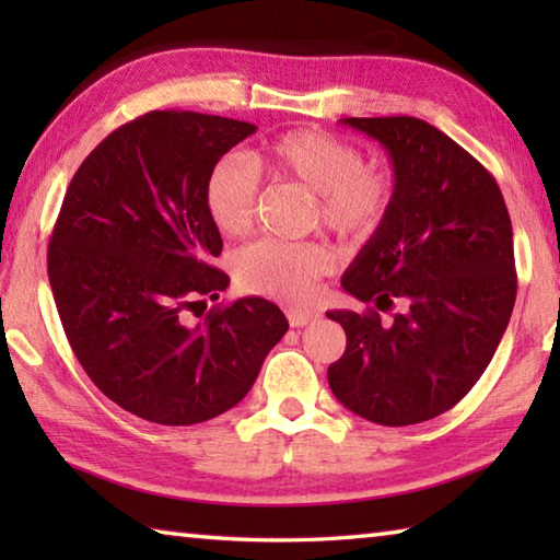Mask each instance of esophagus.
Here are the masks:
<instances>
[{
	"mask_svg": "<svg viewBox=\"0 0 560 560\" xmlns=\"http://www.w3.org/2000/svg\"><path fill=\"white\" fill-rule=\"evenodd\" d=\"M287 316H289V324L293 328H303V326L314 324V320L318 318L316 311H301V308H287Z\"/></svg>",
	"mask_w": 560,
	"mask_h": 560,
	"instance_id": "34e87169",
	"label": "esophagus"
}]
</instances>
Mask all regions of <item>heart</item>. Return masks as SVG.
<instances>
[{
  "instance_id": "obj_1",
  "label": "heart",
  "mask_w": 560,
  "mask_h": 560,
  "mask_svg": "<svg viewBox=\"0 0 560 560\" xmlns=\"http://www.w3.org/2000/svg\"><path fill=\"white\" fill-rule=\"evenodd\" d=\"M254 165L271 179H291L316 192L314 217L346 240H363L385 220L393 202V175L365 165V155L326 130H291L269 140ZM259 175L246 160L226 155L205 183V207L217 232L240 236L257 214ZM334 269V252L324 242L259 240L236 254V281L244 291L308 303L318 281Z\"/></svg>"
}]
</instances>
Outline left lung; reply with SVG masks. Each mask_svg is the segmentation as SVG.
<instances>
[{
	"label": "left lung",
	"mask_w": 560,
	"mask_h": 560,
	"mask_svg": "<svg viewBox=\"0 0 560 560\" xmlns=\"http://www.w3.org/2000/svg\"><path fill=\"white\" fill-rule=\"evenodd\" d=\"M340 122L387 150L395 189L340 279L373 306L326 314L348 338L328 385L350 412L405 428L457 405L494 358L516 301L514 232L497 179L430 122ZM393 305L401 308L383 325Z\"/></svg>",
	"instance_id": "left-lung-1"
}]
</instances>
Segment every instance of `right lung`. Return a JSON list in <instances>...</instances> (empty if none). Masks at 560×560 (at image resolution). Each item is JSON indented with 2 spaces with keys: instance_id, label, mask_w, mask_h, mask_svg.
Masks as SVG:
<instances>
[{
  "instance_id": "add662e5",
  "label": "right lung",
  "mask_w": 560,
  "mask_h": 560,
  "mask_svg": "<svg viewBox=\"0 0 560 560\" xmlns=\"http://www.w3.org/2000/svg\"><path fill=\"white\" fill-rule=\"evenodd\" d=\"M254 130L207 113H145L113 130L66 189L49 242L66 338L98 390L148 422L232 410L289 330L259 296L189 318L230 287L210 267L222 236L205 207L207 175Z\"/></svg>"
}]
</instances>
